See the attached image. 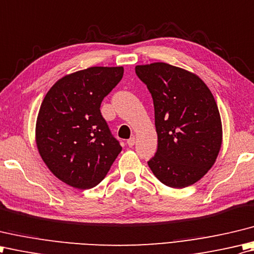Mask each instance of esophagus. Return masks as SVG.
<instances>
[{
    "label": "esophagus",
    "mask_w": 254,
    "mask_h": 254,
    "mask_svg": "<svg viewBox=\"0 0 254 254\" xmlns=\"http://www.w3.org/2000/svg\"><path fill=\"white\" fill-rule=\"evenodd\" d=\"M134 143H136V138H134V137L129 138L128 140H127V144H128L129 147H133Z\"/></svg>",
    "instance_id": "34e87169"
}]
</instances>
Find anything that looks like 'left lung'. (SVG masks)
<instances>
[{"label":"left lung","instance_id":"8db88e82","mask_svg":"<svg viewBox=\"0 0 254 254\" xmlns=\"http://www.w3.org/2000/svg\"><path fill=\"white\" fill-rule=\"evenodd\" d=\"M134 69L153 98L158 150L149 168L170 188L196 183L216 162L222 143L213 94L197 74L165 62Z\"/></svg>","mask_w":254,"mask_h":254}]
</instances>
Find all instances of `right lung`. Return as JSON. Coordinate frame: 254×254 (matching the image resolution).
I'll return each instance as SVG.
<instances>
[{
	"instance_id": "right-lung-1",
	"label": "right lung",
	"mask_w": 254,
	"mask_h": 254,
	"mask_svg": "<svg viewBox=\"0 0 254 254\" xmlns=\"http://www.w3.org/2000/svg\"><path fill=\"white\" fill-rule=\"evenodd\" d=\"M123 66H91L50 87L36 121V146L56 178L72 188H94L122 151L100 107L122 80Z\"/></svg>"
}]
</instances>
